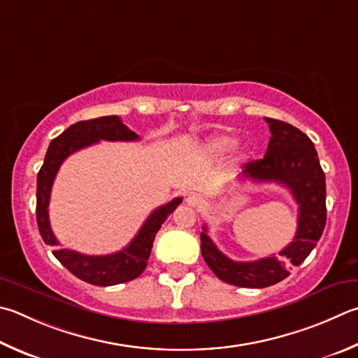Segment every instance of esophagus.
I'll return each mask as SVG.
<instances>
[{
	"label": "esophagus",
	"mask_w": 358,
	"mask_h": 358,
	"mask_svg": "<svg viewBox=\"0 0 358 358\" xmlns=\"http://www.w3.org/2000/svg\"><path fill=\"white\" fill-rule=\"evenodd\" d=\"M186 201H187V205H191V206H200L201 203H203V199H201L199 194H189Z\"/></svg>",
	"instance_id": "34e87169"
}]
</instances>
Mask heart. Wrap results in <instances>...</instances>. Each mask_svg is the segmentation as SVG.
Returning <instances> with one entry per match:
<instances>
[{"label": "heart", "mask_w": 358, "mask_h": 358, "mask_svg": "<svg viewBox=\"0 0 358 358\" xmlns=\"http://www.w3.org/2000/svg\"><path fill=\"white\" fill-rule=\"evenodd\" d=\"M233 145H235V139L231 136H216L213 138L210 142H208V150H210L213 155H225L227 152H230Z\"/></svg>", "instance_id": "heart-1"}]
</instances>
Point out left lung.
<instances>
[{
    "mask_svg": "<svg viewBox=\"0 0 358 358\" xmlns=\"http://www.w3.org/2000/svg\"><path fill=\"white\" fill-rule=\"evenodd\" d=\"M271 129L268 150L263 159L245 164L241 177L255 183H278L288 187L299 205L297 231L278 255L257 262H233L220 252L206 227L200 235L201 257L217 278L241 288H266L289 275V268L299 266L322 236L326 227V175L317 152L307 134L287 122L264 117Z\"/></svg>",
    "mask_w": 358,
    "mask_h": 358,
    "instance_id": "1",
    "label": "left lung"
}]
</instances>
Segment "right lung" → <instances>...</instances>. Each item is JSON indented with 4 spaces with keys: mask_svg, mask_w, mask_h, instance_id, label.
<instances>
[{
    "mask_svg": "<svg viewBox=\"0 0 358 358\" xmlns=\"http://www.w3.org/2000/svg\"><path fill=\"white\" fill-rule=\"evenodd\" d=\"M138 139L139 136L131 131L127 125H123L120 117L106 115L92 120L76 122L62 134L57 136L56 139L50 142V147L43 159V166L37 173L36 216L38 231H41L45 244H59L50 227L48 203L51 186H53L56 173L66 158L84 147L96 144L99 141L128 142ZM181 200L183 199L177 197L169 201V203L157 208L147 217L133 241L119 252L94 257L84 255V253L70 249H57L53 252V255L75 277L90 285H96V287H113V285L133 280V278L139 277L147 268L155 236H157L161 225L164 224L166 217L181 203Z\"/></svg>",
    "mask_w": 358,
    "mask_h": 358,
    "instance_id": "obj_1",
    "label": "right lung"
}]
</instances>
